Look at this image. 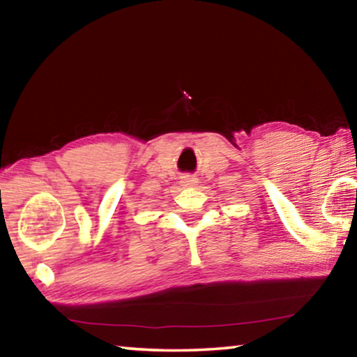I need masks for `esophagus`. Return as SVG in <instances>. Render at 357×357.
<instances>
[{
  "instance_id": "obj_1",
  "label": "esophagus",
  "mask_w": 357,
  "mask_h": 357,
  "mask_svg": "<svg viewBox=\"0 0 357 357\" xmlns=\"http://www.w3.org/2000/svg\"><path fill=\"white\" fill-rule=\"evenodd\" d=\"M181 183H183L184 185H193V184L197 183V179L192 178V176H184L183 181H181Z\"/></svg>"
}]
</instances>
